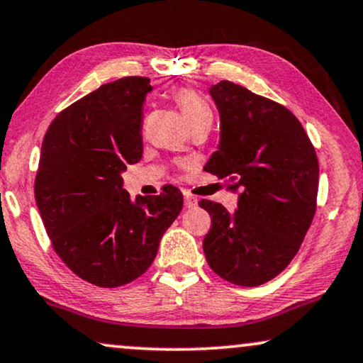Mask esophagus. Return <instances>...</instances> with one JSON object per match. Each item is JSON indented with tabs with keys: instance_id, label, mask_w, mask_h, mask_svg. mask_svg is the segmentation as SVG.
<instances>
[{
	"instance_id": "esophagus-1",
	"label": "esophagus",
	"mask_w": 363,
	"mask_h": 363,
	"mask_svg": "<svg viewBox=\"0 0 363 363\" xmlns=\"http://www.w3.org/2000/svg\"><path fill=\"white\" fill-rule=\"evenodd\" d=\"M184 206L189 207V209L197 206V199L192 194H189V192H184Z\"/></svg>"
}]
</instances>
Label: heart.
I'll return each instance as SVG.
<instances>
[{"instance_id":"1","label":"heart","mask_w":363,"mask_h":363,"mask_svg":"<svg viewBox=\"0 0 363 363\" xmlns=\"http://www.w3.org/2000/svg\"><path fill=\"white\" fill-rule=\"evenodd\" d=\"M174 101H176L186 123L189 128L196 125H212L214 114H212L211 106L194 89H179L174 93Z\"/></svg>"}]
</instances>
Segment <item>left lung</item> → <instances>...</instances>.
<instances>
[{
    "mask_svg": "<svg viewBox=\"0 0 363 363\" xmlns=\"http://www.w3.org/2000/svg\"><path fill=\"white\" fill-rule=\"evenodd\" d=\"M220 118L219 146L207 172L242 187L238 211L202 199L212 225L207 264L227 282L257 287L291 264L315 214L318 161L291 111L242 86L209 88Z\"/></svg>",
    "mask_w": 363,
    "mask_h": 363,
    "instance_id": "left-lung-1",
    "label": "left lung"
}]
</instances>
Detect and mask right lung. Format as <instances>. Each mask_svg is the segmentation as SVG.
Wrapping results in <instances>:
<instances>
[{
  "instance_id": "obj_1",
  "label": "right lung",
  "mask_w": 363,
  "mask_h": 363,
  "mask_svg": "<svg viewBox=\"0 0 363 363\" xmlns=\"http://www.w3.org/2000/svg\"><path fill=\"white\" fill-rule=\"evenodd\" d=\"M147 77L129 76L61 111L43 139L35 197L52 249L77 277L119 287L143 275L182 209V194L131 199L123 189L128 164L143 157Z\"/></svg>"
}]
</instances>
